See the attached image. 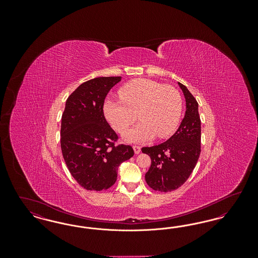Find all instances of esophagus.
Listing matches in <instances>:
<instances>
[{
    "mask_svg": "<svg viewBox=\"0 0 258 258\" xmlns=\"http://www.w3.org/2000/svg\"><path fill=\"white\" fill-rule=\"evenodd\" d=\"M133 148H134V150H135V153L136 154V155L140 153V151H141V147H139V146H137V145H135V146H133Z\"/></svg>",
    "mask_w": 258,
    "mask_h": 258,
    "instance_id": "34e87169",
    "label": "esophagus"
}]
</instances>
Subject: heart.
Here are the masks:
<instances>
[{
  "label": "heart",
  "instance_id": "heart-1",
  "mask_svg": "<svg viewBox=\"0 0 258 258\" xmlns=\"http://www.w3.org/2000/svg\"><path fill=\"white\" fill-rule=\"evenodd\" d=\"M120 100H106L103 105L105 118L120 135H124L135 123H138L126 136L130 142H145L153 138L162 139L171 135L178 126L183 110L180 92L150 79H135L118 91Z\"/></svg>",
  "mask_w": 258,
  "mask_h": 258
}]
</instances>
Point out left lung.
Listing matches in <instances>:
<instances>
[{"label": "left lung", "mask_w": 258, "mask_h": 258, "mask_svg": "<svg viewBox=\"0 0 258 258\" xmlns=\"http://www.w3.org/2000/svg\"><path fill=\"white\" fill-rule=\"evenodd\" d=\"M185 98L186 110L182 123L171 137L156 146L143 147L151 158L145 174L148 185L154 190L168 192L177 189L194 171L201 152V121L198 103L186 87L179 82Z\"/></svg>", "instance_id": "obj_1"}]
</instances>
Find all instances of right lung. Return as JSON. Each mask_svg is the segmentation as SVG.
<instances>
[{"label": "right lung", "instance_id": "1", "mask_svg": "<svg viewBox=\"0 0 258 258\" xmlns=\"http://www.w3.org/2000/svg\"><path fill=\"white\" fill-rule=\"evenodd\" d=\"M120 76L97 77L82 83L67 99L61 115V154L74 180L88 190L107 189L117 180L118 166L135 152L119 144L103 105Z\"/></svg>", "mask_w": 258, "mask_h": 258}]
</instances>
